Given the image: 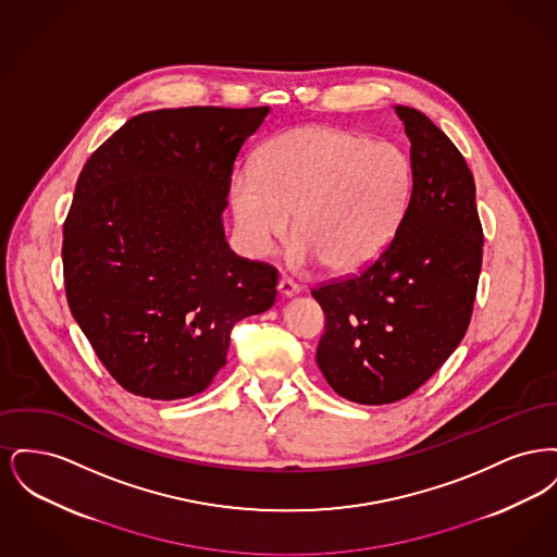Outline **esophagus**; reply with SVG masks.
I'll use <instances>...</instances> for the list:
<instances>
[{"label": "esophagus", "mask_w": 557, "mask_h": 557, "mask_svg": "<svg viewBox=\"0 0 557 557\" xmlns=\"http://www.w3.org/2000/svg\"><path fill=\"white\" fill-rule=\"evenodd\" d=\"M277 288H280V294H282V296H294V294H298V292H300V286H298L294 280H290V277H282Z\"/></svg>", "instance_id": "esophagus-1"}]
</instances>
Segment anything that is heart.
I'll list each match as a JSON object with an SVG mask.
<instances>
[{
	"instance_id": "heart-1",
	"label": "heart",
	"mask_w": 557,
	"mask_h": 557,
	"mask_svg": "<svg viewBox=\"0 0 557 557\" xmlns=\"http://www.w3.org/2000/svg\"><path fill=\"white\" fill-rule=\"evenodd\" d=\"M413 196L411 157L386 139L345 127L309 125L271 137L257 166L230 180V205L239 242L265 257L288 238L290 259L334 273L375 263L397 238Z\"/></svg>"
}]
</instances>
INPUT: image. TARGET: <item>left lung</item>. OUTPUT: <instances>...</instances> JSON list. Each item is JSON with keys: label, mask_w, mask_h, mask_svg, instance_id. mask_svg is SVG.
I'll return each instance as SVG.
<instances>
[{"label": "left lung", "mask_w": 557, "mask_h": 557, "mask_svg": "<svg viewBox=\"0 0 557 557\" xmlns=\"http://www.w3.org/2000/svg\"><path fill=\"white\" fill-rule=\"evenodd\" d=\"M411 141L413 196L391 248L370 267L323 282L318 366L352 403L416 393L466 336L482 267L476 186L466 159L420 110L397 107Z\"/></svg>", "instance_id": "left-lung-1"}]
</instances>
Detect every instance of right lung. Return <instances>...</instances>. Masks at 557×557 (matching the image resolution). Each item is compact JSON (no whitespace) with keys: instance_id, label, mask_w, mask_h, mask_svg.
I'll list each match as a JSON object with an SVG mask.
<instances>
[{"instance_id":"1","label":"right lung","mask_w":557,"mask_h":557,"mask_svg":"<svg viewBox=\"0 0 557 557\" xmlns=\"http://www.w3.org/2000/svg\"><path fill=\"white\" fill-rule=\"evenodd\" d=\"M269 107L164 108L89 157L64 221V288L108 373L133 395L209 388L230 334L275 302L277 269L225 242L234 162Z\"/></svg>"}]
</instances>
